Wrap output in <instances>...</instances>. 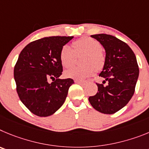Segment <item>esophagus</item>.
<instances>
[{"label":"esophagus","instance_id":"1","mask_svg":"<svg viewBox=\"0 0 149 149\" xmlns=\"http://www.w3.org/2000/svg\"><path fill=\"white\" fill-rule=\"evenodd\" d=\"M75 81H76V83H78V84H85V83L87 82L86 81H83V80H75Z\"/></svg>","mask_w":149,"mask_h":149}]
</instances>
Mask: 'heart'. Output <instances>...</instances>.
I'll return each mask as SVG.
<instances>
[{"label": "heart", "mask_w": 149, "mask_h": 149, "mask_svg": "<svg viewBox=\"0 0 149 149\" xmlns=\"http://www.w3.org/2000/svg\"><path fill=\"white\" fill-rule=\"evenodd\" d=\"M73 48L68 45L61 47L59 60L63 67L68 68L73 66L76 60V55L84 53L81 62L83 65L73 67L65 72L66 77L74 79H84L93 74L96 70L102 68L104 64V53L102 45L97 40L91 37H83L73 43Z\"/></svg>", "instance_id": "1"}]
</instances>
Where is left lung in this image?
I'll list each match as a JSON object with an SVG mask.
<instances>
[{"label": "left lung", "mask_w": 149, "mask_h": 149, "mask_svg": "<svg viewBox=\"0 0 149 149\" xmlns=\"http://www.w3.org/2000/svg\"><path fill=\"white\" fill-rule=\"evenodd\" d=\"M91 37L100 41L105 49V61L100 76L103 84L96 83L98 92L89 97L94 109L112 114L125 107L133 96L139 76V68L133 50L126 43L111 35L96 34Z\"/></svg>", "instance_id": "obj_1"}]
</instances>
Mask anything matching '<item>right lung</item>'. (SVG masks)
<instances>
[{
	"mask_svg": "<svg viewBox=\"0 0 149 149\" xmlns=\"http://www.w3.org/2000/svg\"><path fill=\"white\" fill-rule=\"evenodd\" d=\"M73 36H50L32 41L20 53L14 68L16 90L23 104L38 116H48L65 102L72 79H60L61 47ZM52 80V82L50 81Z\"/></svg>",
	"mask_w": 149,
	"mask_h": 149,
	"instance_id": "add662e5",
	"label": "right lung"
}]
</instances>
